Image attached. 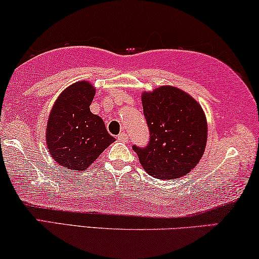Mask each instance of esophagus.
<instances>
[{"instance_id": "34e87169", "label": "esophagus", "mask_w": 259, "mask_h": 259, "mask_svg": "<svg viewBox=\"0 0 259 259\" xmlns=\"http://www.w3.org/2000/svg\"><path fill=\"white\" fill-rule=\"evenodd\" d=\"M116 139H118L119 141H127L128 140V136H127V133L121 132L118 137H116Z\"/></svg>"}]
</instances>
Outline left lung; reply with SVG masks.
I'll return each instance as SVG.
<instances>
[{"label": "left lung", "instance_id": "8db88e82", "mask_svg": "<svg viewBox=\"0 0 259 259\" xmlns=\"http://www.w3.org/2000/svg\"><path fill=\"white\" fill-rule=\"evenodd\" d=\"M144 115L150 141L133 145L148 175L157 179H177L194 168L204 154L207 123L203 109L185 92L162 86L143 94Z\"/></svg>", "mask_w": 259, "mask_h": 259}]
</instances>
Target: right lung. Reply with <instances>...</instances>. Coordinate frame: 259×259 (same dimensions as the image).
Segmentation results:
<instances>
[{
  "instance_id": "1",
  "label": "right lung",
  "mask_w": 259,
  "mask_h": 259,
  "mask_svg": "<svg viewBox=\"0 0 259 259\" xmlns=\"http://www.w3.org/2000/svg\"><path fill=\"white\" fill-rule=\"evenodd\" d=\"M95 88L87 81L74 83L60 95L49 115L48 151L68 169H86L115 140L100 116L91 112Z\"/></svg>"
}]
</instances>
